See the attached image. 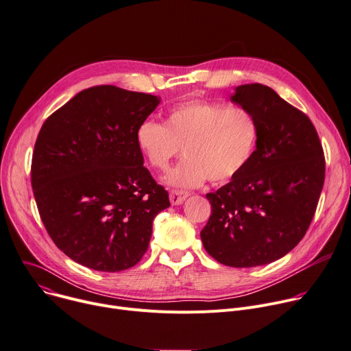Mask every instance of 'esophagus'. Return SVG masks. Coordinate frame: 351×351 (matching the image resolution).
I'll return each instance as SVG.
<instances>
[{
  "instance_id": "1",
  "label": "esophagus",
  "mask_w": 351,
  "mask_h": 351,
  "mask_svg": "<svg viewBox=\"0 0 351 351\" xmlns=\"http://www.w3.org/2000/svg\"><path fill=\"white\" fill-rule=\"evenodd\" d=\"M187 197H189V192H184V190H172L169 193V200L173 206L182 204Z\"/></svg>"
}]
</instances>
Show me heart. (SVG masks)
I'll return each mask as SVG.
<instances>
[{"instance_id":"heart-1","label":"heart","mask_w":351,"mask_h":351,"mask_svg":"<svg viewBox=\"0 0 351 351\" xmlns=\"http://www.w3.org/2000/svg\"><path fill=\"white\" fill-rule=\"evenodd\" d=\"M259 125L245 108L192 101L172 108L165 124L147 119L136 132L145 161L167 169L178 154L182 161L164 178L176 187H195L206 179L226 182L239 173L256 147Z\"/></svg>"}]
</instances>
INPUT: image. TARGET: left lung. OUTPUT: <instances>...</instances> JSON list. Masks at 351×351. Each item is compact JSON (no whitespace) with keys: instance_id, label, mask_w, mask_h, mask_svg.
Returning <instances> with one entry per match:
<instances>
[{"instance_id":"8db88e82","label":"left lung","mask_w":351,"mask_h":351,"mask_svg":"<svg viewBox=\"0 0 351 351\" xmlns=\"http://www.w3.org/2000/svg\"><path fill=\"white\" fill-rule=\"evenodd\" d=\"M234 104L258 120L256 149L230 183L207 193L204 249L231 267L271 263L293 250L313 218L325 182L324 148L309 117L269 86L235 88Z\"/></svg>"}]
</instances>
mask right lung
I'll use <instances>...</instances> for the list:
<instances>
[{
  "label": "right lung",
  "instance_id": "right-lung-1",
  "mask_svg": "<svg viewBox=\"0 0 351 351\" xmlns=\"http://www.w3.org/2000/svg\"><path fill=\"white\" fill-rule=\"evenodd\" d=\"M161 102L113 85L77 93L46 119L32 156L43 226L74 262L98 271L137 265L169 195L143 165L136 132Z\"/></svg>",
  "mask_w": 351,
  "mask_h": 351
}]
</instances>
